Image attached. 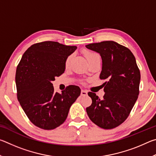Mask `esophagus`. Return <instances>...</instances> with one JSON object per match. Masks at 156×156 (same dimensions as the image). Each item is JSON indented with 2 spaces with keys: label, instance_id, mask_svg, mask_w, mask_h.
I'll list each match as a JSON object with an SVG mask.
<instances>
[{
  "label": "esophagus",
  "instance_id": "obj_1",
  "mask_svg": "<svg viewBox=\"0 0 156 156\" xmlns=\"http://www.w3.org/2000/svg\"><path fill=\"white\" fill-rule=\"evenodd\" d=\"M80 94H81V96H87V91L86 90H81V93H80Z\"/></svg>",
  "mask_w": 156,
  "mask_h": 156
}]
</instances>
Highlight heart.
<instances>
[{"mask_svg":"<svg viewBox=\"0 0 156 156\" xmlns=\"http://www.w3.org/2000/svg\"><path fill=\"white\" fill-rule=\"evenodd\" d=\"M84 56L86 57V58L87 59V60H88L89 58H91L92 56H94V55L96 54H95V53H93L91 51H84ZM71 59H72V57L69 56L67 58V60H65V67H67L69 65L70 62H71Z\"/></svg>","mask_w":156,"mask_h":156,"instance_id":"1","label":"heart"}]
</instances>
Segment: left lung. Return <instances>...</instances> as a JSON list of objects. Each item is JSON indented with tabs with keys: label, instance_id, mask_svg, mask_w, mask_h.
I'll use <instances>...</instances> for the list:
<instances>
[{
	"label": "left lung",
	"instance_id": "left-lung-1",
	"mask_svg": "<svg viewBox=\"0 0 156 156\" xmlns=\"http://www.w3.org/2000/svg\"><path fill=\"white\" fill-rule=\"evenodd\" d=\"M99 53L102 60L100 78L105 92L100 100L89 92L92 103L86 108L89 118L99 127L112 129L126 120L139 95L140 72L135 56L127 47L114 41H103L86 45Z\"/></svg>",
	"mask_w": 156,
	"mask_h": 156
}]
</instances>
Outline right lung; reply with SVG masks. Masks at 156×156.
Listing matches in <instances>:
<instances>
[{
  "instance_id": "right-lung-1",
  "label": "right lung",
  "mask_w": 156,
  "mask_h": 156,
  "mask_svg": "<svg viewBox=\"0 0 156 156\" xmlns=\"http://www.w3.org/2000/svg\"><path fill=\"white\" fill-rule=\"evenodd\" d=\"M77 48L54 41L34 44L26 50L16 72L17 98L34 125L51 130L67 119L80 89L69 85L62 94L54 92L52 81L62 75L65 60Z\"/></svg>"
}]
</instances>
